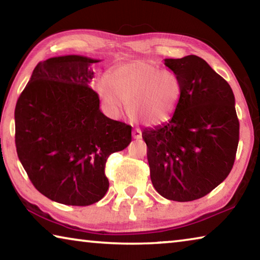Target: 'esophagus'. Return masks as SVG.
Here are the masks:
<instances>
[{
  "instance_id": "esophagus-1",
  "label": "esophagus",
  "mask_w": 260,
  "mask_h": 260,
  "mask_svg": "<svg viewBox=\"0 0 260 260\" xmlns=\"http://www.w3.org/2000/svg\"><path fill=\"white\" fill-rule=\"evenodd\" d=\"M132 135H133V138L134 139H141L142 138V132H141V129H139V128H135L134 131H133V133H132Z\"/></svg>"
}]
</instances>
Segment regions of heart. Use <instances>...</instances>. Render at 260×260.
<instances>
[{"label":"heart","mask_w":260,"mask_h":260,"mask_svg":"<svg viewBox=\"0 0 260 260\" xmlns=\"http://www.w3.org/2000/svg\"><path fill=\"white\" fill-rule=\"evenodd\" d=\"M98 93L111 112H118L126 103L132 120L156 126L173 116L182 96V83L177 74L161 71L151 61L134 60L114 70L111 80L101 78Z\"/></svg>","instance_id":"obj_1"}]
</instances>
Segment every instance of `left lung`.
Segmentation results:
<instances>
[{
    "label": "left lung",
    "mask_w": 260,
    "mask_h": 260,
    "mask_svg": "<svg viewBox=\"0 0 260 260\" xmlns=\"http://www.w3.org/2000/svg\"><path fill=\"white\" fill-rule=\"evenodd\" d=\"M182 83L171 119L146 128L151 182L170 201L190 202L219 186L234 165L240 136L235 98L228 82L199 56L166 58Z\"/></svg>",
    "instance_id": "left-lung-1"
}]
</instances>
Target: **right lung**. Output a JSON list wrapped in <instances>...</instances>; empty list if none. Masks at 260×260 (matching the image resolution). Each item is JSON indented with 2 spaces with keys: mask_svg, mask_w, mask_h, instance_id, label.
<instances>
[{
  "mask_svg": "<svg viewBox=\"0 0 260 260\" xmlns=\"http://www.w3.org/2000/svg\"><path fill=\"white\" fill-rule=\"evenodd\" d=\"M99 61L80 55L40 61L17 101V155L33 186L57 203L102 200L108 157L132 141V127L103 114L89 87Z\"/></svg>",
  "mask_w": 260,
  "mask_h": 260,
  "instance_id": "add662e5",
  "label": "right lung"
}]
</instances>
